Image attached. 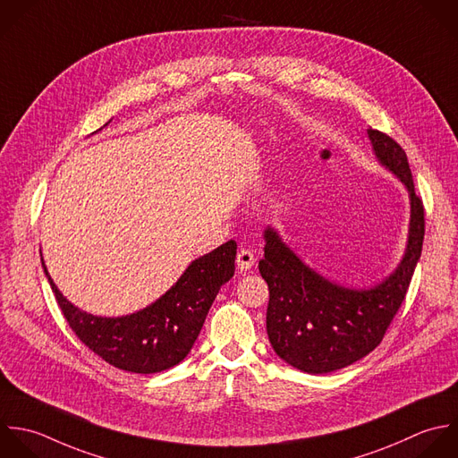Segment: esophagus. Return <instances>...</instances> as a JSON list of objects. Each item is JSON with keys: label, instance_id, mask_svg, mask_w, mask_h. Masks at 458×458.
Segmentation results:
<instances>
[{"label": "esophagus", "instance_id": "34e87169", "mask_svg": "<svg viewBox=\"0 0 458 458\" xmlns=\"http://www.w3.org/2000/svg\"><path fill=\"white\" fill-rule=\"evenodd\" d=\"M235 262H237V267L241 271H250L253 267V264H255V257H253V253L250 250H241L237 253Z\"/></svg>", "mask_w": 458, "mask_h": 458}]
</instances>
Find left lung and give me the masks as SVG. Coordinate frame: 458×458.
Wrapping results in <instances>:
<instances>
[{
    "mask_svg": "<svg viewBox=\"0 0 458 458\" xmlns=\"http://www.w3.org/2000/svg\"><path fill=\"white\" fill-rule=\"evenodd\" d=\"M377 160L407 189L411 221L403 259L382 282L353 289L335 284L307 266L280 237L264 230V259L259 271L269 287L267 337L289 366L325 375L369 355L384 339L402 307L425 239V208L416 196L407 153L389 135L368 128Z\"/></svg>",
    "mask_w": 458,
    "mask_h": 458,
    "instance_id": "1",
    "label": "left lung"
}]
</instances>
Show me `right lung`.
I'll return each instance as SVG.
<instances>
[{
    "mask_svg": "<svg viewBox=\"0 0 458 458\" xmlns=\"http://www.w3.org/2000/svg\"><path fill=\"white\" fill-rule=\"evenodd\" d=\"M235 241L221 244L192 260L157 301L117 318L94 316L74 307L51 280L44 259L40 260L58 307L78 339L117 369L151 375L180 364L189 355L221 285L235 273Z\"/></svg>",
    "mask_w": 458,
    "mask_h": 458,
    "instance_id": "add662e5",
    "label": "right lung"
}]
</instances>
